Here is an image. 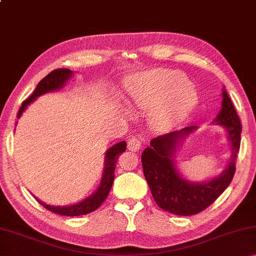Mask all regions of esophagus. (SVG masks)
<instances>
[{"label":"esophagus","mask_w":256,"mask_h":256,"mask_svg":"<svg viewBox=\"0 0 256 256\" xmlns=\"http://www.w3.org/2000/svg\"><path fill=\"white\" fill-rule=\"evenodd\" d=\"M128 148L130 151H138L141 148V141L140 138L136 136H131L128 138Z\"/></svg>","instance_id":"esophagus-1"}]
</instances>
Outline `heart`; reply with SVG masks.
I'll return each mask as SVG.
<instances>
[{"instance_id": "heart-1", "label": "heart", "mask_w": 256, "mask_h": 256, "mask_svg": "<svg viewBox=\"0 0 256 256\" xmlns=\"http://www.w3.org/2000/svg\"><path fill=\"white\" fill-rule=\"evenodd\" d=\"M128 94L130 105L136 110H152L150 124L160 132L176 128L196 100V90L184 73L166 68L133 76L128 84Z\"/></svg>"}]
</instances>
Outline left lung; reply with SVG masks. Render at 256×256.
I'll return each instance as SVG.
<instances>
[{"label": "left lung", "instance_id": "8db88e82", "mask_svg": "<svg viewBox=\"0 0 256 256\" xmlns=\"http://www.w3.org/2000/svg\"><path fill=\"white\" fill-rule=\"evenodd\" d=\"M222 94V110L212 123L224 128L232 149L230 159L222 174L209 180L192 182L177 167V152L185 138L196 132L198 126H188L154 138L142 152L144 177L156 203L162 210L177 216L196 214L212 204L230 184L240 151L242 126L224 88Z\"/></svg>", "mask_w": 256, "mask_h": 256}]
</instances>
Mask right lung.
Wrapping results in <instances>:
<instances>
[{
    "instance_id": "obj_1",
    "label": "right lung",
    "mask_w": 256,
    "mask_h": 256,
    "mask_svg": "<svg viewBox=\"0 0 256 256\" xmlns=\"http://www.w3.org/2000/svg\"><path fill=\"white\" fill-rule=\"evenodd\" d=\"M72 76L73 71L68 70V68H58V70L52 71L50 74H47L44 79L37 84L36 89H34L32 96L28 99H26L22 102V105H21L18 112V118H21V115H22V112L26 110H27V107L30 104L36 100L38 97L47 92H58V90L62 89L63 86H66V82L71 79ZM125 150H126V142L125 141H120L118 144L112 146L110 148H108L106 150L105 158H104L105 159V162H104L105 164H104V172L100 183H99L97 190L88 198L74 203V204L63 206L46 204L45 202L40 201L38 198H36V200L40 202L42 206H44L46 209L62 216H74L81 214H88L90 212L97 210L98 208L102 206V203L106 200L108 193H110L112 182H114L115 178L114 172L116 164H118V159L120 154H123Z\"/></svg>"
}]
</instances>
